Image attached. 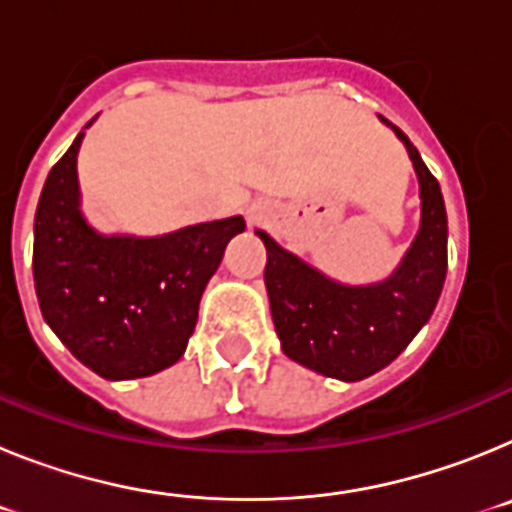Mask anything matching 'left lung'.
Here are the masks:
<instances>
[{"mask_svg": "<svg viewBox=\"0 0 512 512\" xmlns=\"http://www.w3.org/2000/svg\"><path fill=\"white\" fill-rule=\"evenodd\" d=\"M395 133L405 140L418 171L423 220L413 248L387 282L343 287L259 233L266 246L271 320L282 351L325 377L356 382L397 359L428 323L446 279L449 223L441 187L408 135L400 128Z\"/></svg>", "mask_w": 512, "mask_h": 512, "instance_id": "1", "label": "left lung"}]
</instances>
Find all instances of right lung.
Masks as SVG:
<instances>
[{
    "mask_svg": "<svg viewBox=\"0 0 512 512\" xmlns=\"http://www.w3.org/2000/svg\"><path fill=\"white\" fill-rule=\"evenodd\" d=\"M79 138L53 164L35 212L33 277L45 323L104 379L156 374L182 359L205 284L243 217L164 238H102L79 212Z\"/></svg>",
    "mask_w": 512,
    "mask_h": 512,
    "instance_id": "obj_1",
    "label": "right lung"
}]
</instances>
